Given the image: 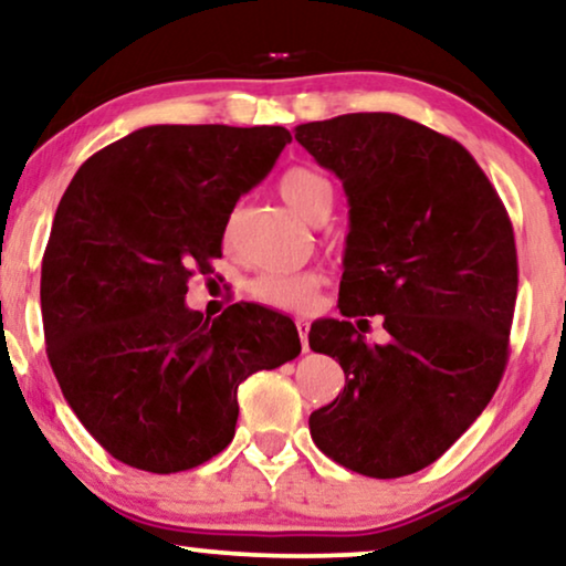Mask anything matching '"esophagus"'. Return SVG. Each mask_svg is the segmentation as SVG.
<instances>
[{"label":"esophagus","mask_w":566,"mask_h":566,"mask_svg":"<svg viewBox=\"0 0 566 566\" xmlns=\"http://www.w3.org/2000/svg\"><path fill=\"white\" fill-rule=\"evenodd\" d=\"M296 329H298V337H301V348H304V354H306V350H310V319L298 317Z\"/></svg>","instance_id":"esophagus-1"}]
</instances>
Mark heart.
I'll return each instance as SVG.
<instances>
[{
	"label": "heart",
	"instance_id": "1",
	"mask_svg": "<svg viewBox=\"0 0 566 566\" xmlns=\"http://www.w3.org/2000/svg\"><path fill=\"white\" fill-rule=\"evenodd\" d=\"M281 197L301 218L314 220L333 205V185L325 174L314 168L296 166L281 176ZM325 275L319 270H298V273H262L252 281L256 301L283 312H310L317 301Z\"/></svg>",
	"mask_w": 566,
	"mask_h": 566
}]
</instances>
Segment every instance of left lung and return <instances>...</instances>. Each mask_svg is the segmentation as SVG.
<instances>
[{"instance_id":"8db88e82","label":"left lung","mask_w":566,"mask_h":566,"mask_svg":"<svg viewBox=\"0 0 566 566\" xmlns=\"http://www.w3.org/2000/svg\"><path fill=\"white\" fill-rule=\"evenodd\" d=\"M296 139L343 181L350 208L343 319L310 333L346 387L310 416L312 439L348 471L400 479L442 458L494 398L517 298L515 233L471 153L406 116L343 114L298 124ZM377 313L385 344L357 333Z\"/></svg>"}]
</instances>
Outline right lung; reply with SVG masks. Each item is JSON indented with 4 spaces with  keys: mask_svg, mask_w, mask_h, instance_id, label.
Wrapping results in <instances>:
<instances>
[{
    "mask_svg": "<svg viewBox=\"0 0 566 566\" xmlns=\"http://www.w3.org/2000/svg\"><path fill=\"white\" fill-rule=\"evenodd\" d=\"M291 143L285 127L153 124L77 168L41 265L49 364L95 442L132 468L179 473L231 444L249 374L301 354L296 325L233 304H185L239 197Z\"/></svg>",
    "mask_w": 566,
    "mask_h": 566,
    "instance_id": "add662e5",
    "label": "right lung"
}]
</instances>
